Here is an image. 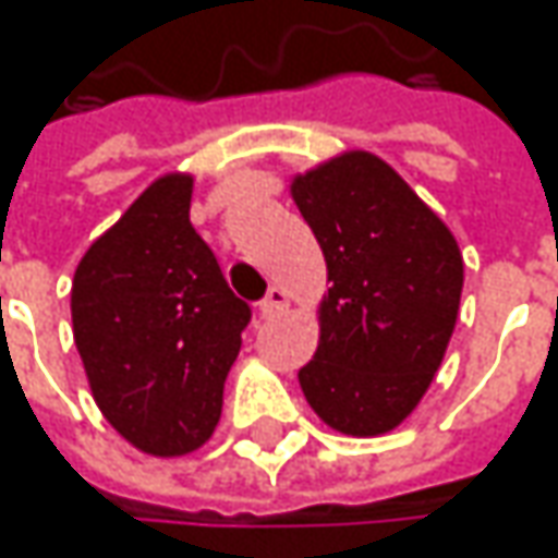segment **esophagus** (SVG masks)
Segmentation results:
<instances>
[{
  "label": "esophagus",
  "mask_w": 558,
  "mask_h": 558,
  "mask_svg": "<svg viewBox=\"0 0 558 558\" xmlns=\"http://www.w3.org/2000/svg\"><path fill=\"white\" fill-rule=\"evenodd\" d=\"M287 305H290L287 290H283V287H271V290H268V296L258 303V315H262V318H275V315H280Z\"/></svg>",
  "instance_id": "obj_1"
}]
</instances>
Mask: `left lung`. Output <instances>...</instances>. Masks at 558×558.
<instances>
[{
  "mask_svg": "<svg viewBox=\"0 0 558 558\" xmlns=\"http://www.w3.org/2000/svg\"><path fill=\"white\" fill-rule=\"evenodd\" d=\"M290 196L330 280L318 303V350L300 368V387L327 427L387 434L415 412L447 355L465 280L459 243L365 149L293 174Z\"/></svg>",
  "mask_w": 558,
  "mask_h": 558,
  "instance_id": "8db88e82",
  "label": "left lung"
}]
</instances>
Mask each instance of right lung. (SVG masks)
Returning a JSON list of instances; mask_svg holds the SVG:
<instances>
[{"label": "right lung", "mask_w": 558, "mask_h": 558, "mask_svg": "<svg viewBox=\"0 0 558 558\" xmlns=\"http://www.w3.org/2000/svg\"><path fill=\"white\" fill-rule=\"evenodd\" d=\"M193 174L153 181L89 243L71 283L74 343L106 422L140 452L199 449L250 325L190 225Z\"/></svg>", "instance_id": "right-lung-1"}]
</instances>
